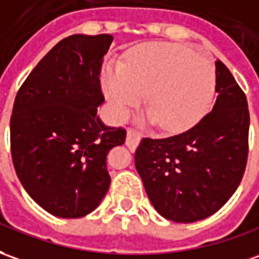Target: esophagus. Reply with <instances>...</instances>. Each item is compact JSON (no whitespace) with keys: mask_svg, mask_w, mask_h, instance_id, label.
<instances>
[{"mask_svg":"<svg viewBox=\"0 0 259 259\" xmlns=\"http://www.w3.org/2000/svg\"><path fill=\"white\" fill-rule=\"evenodd\" d=\"M141 141V134L135 133L134 130H128L126 131V141L125 144L128 145L130 148H135L138 144H140Z\"/></svg>","mask_w":259,"mask_h":259,"instance_id":"esophagus-1","label":"esophagus"}]
</instances>
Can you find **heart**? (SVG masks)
Returning <instances> with one entry per match:
<instances>
[{"mask_svg":"<svg viewBox=\"0 0 259 259\" xmlns=\"http://www.w3.org/2000/svg\"><path fill=\"white\" fill-rule=\"evenodd\" d=\"M101 83L118 118L144 99L147 119L165 133H181L200 121L215 94V69L204 55L183 45L149 42L126 53L124 63H107Z\"/></svg>","mask_w":259,"mask_h":259,"instance_id":"b5f03b06","label":"heart"}]
</instances>
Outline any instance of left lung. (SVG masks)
Returning a JSON list of instances; mask_svg holds the SVG:
<instances>
[{
    "mask_svg": "<svg viewBox=\"0 0 259 259\" xmlns=\"http://www.w3.org/2000/svg\"><path fill=\"white\" fill-rule=\"evenodd\" d=\"M213 110L190 130L162 140L144 138L135 167L155 210L176 223L214 214L234 194L247 166V97L222 60L215 62Z\"/></svg>",
    "mask_w": 259,
    "mask_h": 259,
    "instance_id": "1",
    "label": "left lung"
}]
</instances>
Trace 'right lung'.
I'll use <instances>...</instances> for the list:
<instances>
[{
    "instance_id": "add662e5",
    "label": "right lung",
    "mask_w": 259,
    "mask_h": 259,
    "mask_svg": "<svg viewBox=\"0 0 259 259\" xmlns=\"http://www.w3.org/2000/svg\"><path fill=\"white\" fill-rule=\"evenodd\" d=\"M111 35L62 39L18 90L11 115V155L24 189L48 213L78 219L110 187L107 153L126 131L103 124L100 72Z\"/></svg>"
}]
</instances>
